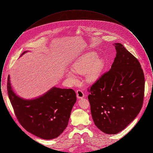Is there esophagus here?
I'll return each mask as SVG.
<instances>
[{"label": "esophagus", "instance_id": "34e87169", "mask_svg": "<svg viewBox=\"0 0 153 153\" xmlns=\"http://www.w3.org/2000/svg\"><path fill=\"white\" fill-rule=\"evenodd\" d=\"M84 96L85 95H84V92L81 90L79 89V90L77 91V98H79V99L83 98L84 97Z\"/></svg>", "mask_w": 153, "mask_h": 153}]
</instances>
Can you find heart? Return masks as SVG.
I'll return each instance as SVG.
<instances>
[{"label": "heart", "mask_w": 153, "mask_h": 153, "mask_svg": "<svg viewBox=\"0 0 153 153\" xmlns=\"http://www.w3.org/2000/svg\"><path fill=\"white\" fill-rule=\"evenodd\" d=\"M104 61L98 58V54L95 51L87 53L77 60L71 66V71L76 74H84L88 82H94L97 80L104 67ZM66 76L73 80L74 76L72 72H67Z\"/></svg>", "instance_id": "obj_1"}]
</instances>
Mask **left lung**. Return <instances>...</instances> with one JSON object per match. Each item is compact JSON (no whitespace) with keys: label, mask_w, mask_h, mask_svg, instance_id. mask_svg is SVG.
<instances>
[{"label":"left lung","mask_w":153,"mask_h":153,"mask_svg":"<svg viewBox=\"0 0 153 153\" xmlns=\"http://www.w3.org/2000/svg\"><path fill=\"white\" fill-rule=\"evenodd\" d=\"M114 45L117 54L111 69L91 86L88 96L95 125L107 134H117L134 120L142 107L145 92L138 60L122 44Z\"/></svg>","instance_id":"1"}]
</instances>
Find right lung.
I'll return each instance as SVG.
<instances>
[{"mask_svg": "<svg viewBox=\"0 0 153 153\" xmlns=\"http://www.w3.org/2000/svg\"><path fill=\"white\" fill-rule=\"evenodd\" d=\"M7 81L8 95L15 114L26 130L44 139L56 138L62 133L76 102L72 89L53 87L37 98L27 100L15 94L10 76Z\"/></svg>", "mask_w": 153, "mask_h": 153, "instance_id": "obj_1", "label": "right lung"}]
</instances>
